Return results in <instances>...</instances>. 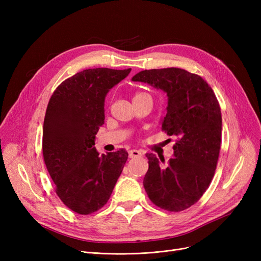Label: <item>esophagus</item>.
Segmentation results:
<instances>
[{"label":"esophagus","mask_w":261,"mask_h":261,"mask_svg":"<svg viewBox=\"0 0 261 261\" xmlns=\"http://www.w3.org/2000/svg\"><path fill=\"white\" fill-rule=\"evenodd\" d=\"M141 155H143V153L138 151V150L133 149L129 151V158H138V156H141Z\"/></svg>","instance_id":"1"}]
</instances>
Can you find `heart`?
Here are the masks:
<instances>
[{
    "label": "heart",
    "mask_w": 261,
    "mask_h": 261,
    "mask_svg": "<svg viewBox=\"0 0 261 261\" xmlns=\"http://www.w3.org/2000/svg\"><path fill=\"white\" fill-rule=\"evenodd\" d=\"M138 94H140V93H137V94H136V96H138Z\"/></svg>",
    "instance_id": "heart-1"
}]
</instances>
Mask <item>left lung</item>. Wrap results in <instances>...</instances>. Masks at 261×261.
<instances>
[{
	"mask_svg": "<svg viewBox=\"0 0 261 261\" xmlns=\"http://www.w3.org/2000/svg\"><path fill=\"white\" fill-rule=\"evenodd\" d=\"M133 81L167 92L168 113L162 130L177 137L174 156L167 165L155 154H146L149 169L144 187L155 206L183 211L201 198L215 175L222 135L219 101L202 77L181 68L146 69Z\"/></svg>",
	"mask_w": 261,
	"mask_h": 261,
	"instance_id": "1",
	"label": "left lung"
}]
</instances>
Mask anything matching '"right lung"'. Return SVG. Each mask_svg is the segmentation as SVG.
I'll return each mask as SVG.
<instances>
[{
  "mask_svg": "<svg viewBox=\"0 0 261 261\" xmlns=\"http://www.w3.org/2000/svg\"><path fill=\"white\" fill-rule=\"evenodd\" d=\"M132 68H89L61 83L51 96L43 122L42 153L62 202L90 215L110 199L128 153L100 155L94 138L105 124V98Z\"/></svg>",
  "mask_w": 261,
  "mask_h": 261,
  "instance_id": "add662e5",
  "label": "right lung"
}]
</instances>
